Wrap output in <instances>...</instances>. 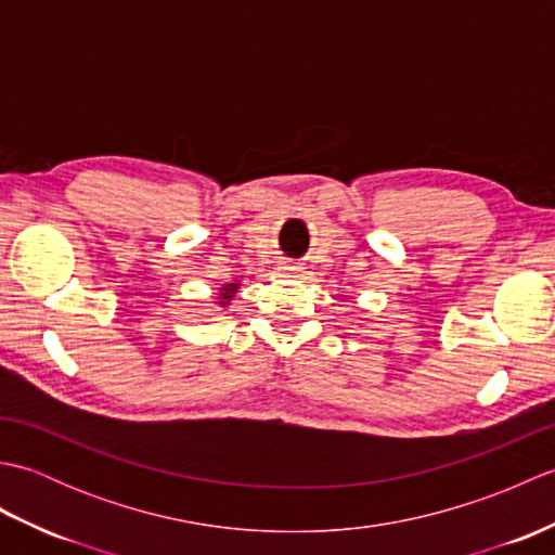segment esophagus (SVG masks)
Wrapping results in <instances>:
<instances>
[{
  "instance_id": "esophagus-1",
  "label": "esophagus",
  "mask_w": 555,
  "mask_h": 555,
  "mask_svg": "<svg viewBox=\"0 0 555 555\" xmlns=\"http://www.w3.org/2000/svg\"><path fill=\"white\" fill-rule=\"evenodd\" d=\"M300 271H302V267L291 264V262H279L276 264V274H281V276H298Z\"/></svg>"
}]
</instances>
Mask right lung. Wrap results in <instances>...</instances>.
<instances>
[{
	"label": "right lung",
	"mask_w": 555,
	"mask_h": 555,
	"mask_svg": "<svg viewBox=\"0 0 555 555\" xmlns=\"http://www.w3.org/2000/svg\"><path fill=\"white\" fill-rule=\"evenodd\" d=\"M238 288H241L238 281H233V284H223L219 288V293H217V305H219V308H229V302L233 300L235 291H238Z\"/></svg>",
	"instance_id": "obj_1"
}]
</instances>
